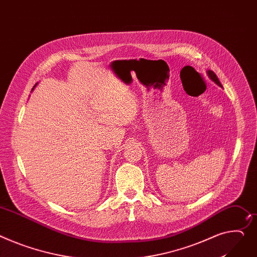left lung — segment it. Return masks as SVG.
Returning a JSON list of instances; mask_svg holds the SVG:
<instances>
[{
    "mask_svg": "<svg viewBox=\"0 0 257 257\" xmlns=\"http://www.w3.org/2000/svg\"><path fill=\"white\" fill-rule=\"evenodd\" d=\"M208 75H209V77L212 79V80L217 84V85H219L220 87H222V85H221V83H220V81H219V79H218V77L216 76V74L213 72V71H211V70H209L208 71Z\"/></svg>",
    "mask_w": 257,
    "mask_h": 257,
    "instance_id": "8db88e82",
    "label": "left lung"
}]
</instances>
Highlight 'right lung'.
<instances>
[{
	"mask_svg": "<svg viewBox=\"0 0 257 257\" xmlns=\"http://www.w3.org/2000/svg\"><path fill=\"white\" fill-rule=\"evenodd\" d=\"M34 87H35V86H34ZM33 89H34V88H33Z\"/></svg>",
	"mask_w": 257,
	"mask_h": 257,
	"instance_id": "1",
	"label": "right lung"
}]
</instances>
